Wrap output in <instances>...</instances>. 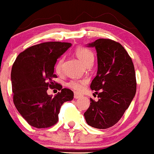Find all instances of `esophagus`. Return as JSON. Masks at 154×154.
<instances>
[{"instance_id":"1","label":"esophagus","mask_w":154,"mask_h":154,"mask_svg":"<svg viewBox=\"0 0 154 154\" xmlns=\"http://www.w3.org/2000/svg\"><path fill=\"white\" fill-rule=\"evenodd\" d=\"M81 97V94H79L77 93H75L74 94V98L75 99H78V98Z\"/></svg>"}]
</instances>
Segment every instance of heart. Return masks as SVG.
<instances>
[{
	"mask_svg": "<svg viewBox=\"0 0 154 154\" xmlns=\"http://www.w3.org/2000/svg\"><path fill=\"white\" fill-rule=\"evenodd\" d=\"M75 54L76 57L85 65H86L90 61H94V53L90 49H88L87 48H85V47H79L75 51ZM63 62V57H60V59H58L56 64H55V70H56V72L57 73H60L61 72ZM86 83H87L86 80L73 79L69 82L67 85H68L69 88L72 89V90L75 91L77 92H79L83 90Z\"/></svg>",
	"mask_w": 154,
	"mask_h": 154,
	"instance_id": "b5f03b06",
	"label": "heart"
}]
</instances>
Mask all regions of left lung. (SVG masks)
<instances>
[{"instance_id":"1","label":"left lung","mask_w":154,"mask_h":154,"mask_svg":"<svg viewBox=\"0 0 154 154\" xmlns=\"http://www.w3.org/2000/svg\"><path fill=\"white\" fill-rule=\"evenodd\" d=\"M88 47L97 51V72L91 88L99 99L90 98L84 116L88 125L105 129L119 122L135 95L134 64L122 45L111 39H97Z\"/></svg>"}]
</instances>
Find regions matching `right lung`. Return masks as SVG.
<instances>
[{
  "label": "right lung",
  "mask_w": 154,
  "mask_h": 154,
  "mask_svg": "<svg viewBox=\"0 0 154 154\" xmlns=\"http://www.w3.org/2000/svg\"><path fill=\"white\" fill-rule=\"evenodd\" d=\"M66 42H51L28 48L16 59L11 71L14 103L28 123L37 128H49L58 122L63 103L73 99L70 89L54 81V66L71 47ZM56 84L61 90L54 97L46 93Z\"/></svg>",
  "instance_id": "add662e5"
}]
</instances>
